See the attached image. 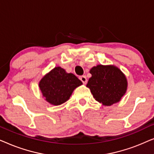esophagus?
Wrapping results in <instances>:
<instances>
[{"label": "esophagus", "instance_id": "1", "mask_svg": "<svg viewBox=\"0 0 154 154\" xmlns=\"http://www.w3.org/2000/svg\"><path fill=\"white\" fill-rule=\"evenodd\" d=\"M79 79L83 82L84 84H85L87 83V78H86L85 75H81V76L79 77Z\"/></svg>", "mask_w": 154, "mask_h": 154}]
</instances>
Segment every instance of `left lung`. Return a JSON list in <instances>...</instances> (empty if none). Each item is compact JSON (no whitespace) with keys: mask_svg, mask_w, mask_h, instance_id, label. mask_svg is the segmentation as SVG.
I'll return each instance as SVG.
<instances>
[{"mask_svg":"<svg viewBox=\"0 0 154 154\" xmlns=\"http://www.w3.org/2000/svg\"><path fill=\"white\" fill-rule=\"evenodd\" d=\"M92 74L88 82L95 100L104 106L119 102L125 94L128 81L124 73L113 65H97L90 69Z\"/></svg>","mask_w":154,"mask_h":154,"instance_id":"1","label":"left lung"}]
</instances>
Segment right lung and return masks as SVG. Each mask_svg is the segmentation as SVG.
Wrapping results in <instances>:
<instances>
[{"label": "right lung", "instance_id": "add662e5", "mask_svg": "<svg viewBox=\"0 0 154 154\" xmlns=\"http://www.w3.org/2000/svg\"><path fill=\"white\" fill-rule=\"evenodd\" d=\"M83 83L73 73H68L60 66L54 68L42 78L39 88L45 100L50 104L66 102L75 88Z\"/></svg>", "mask_w": 154, "mask_h": 154}]
</instances>
